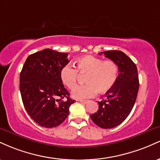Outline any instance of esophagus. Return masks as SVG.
Masks as SVG:
<instances>
[{
  "label": "esophagus",
  "instance_id": "34e87169",
  "mask_svg": "<svg viewBox=\"0 0 160 160\" xmlns=\"http://www.w3.org/2000/svg\"><path fill=\"white\" fill-rule=\"evenodd\" d=\"M80 102L82 104H86L88 102V101H86V100H80Z\"/></svg>",
  "mask_w": 160,
  "mask_h": 160
}]
</instances>
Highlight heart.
I'll return each instance as SVG.
<instances>
[{
	"label": "heart",
	"instance_id": "b5f03b06",
	"mask_svg": "<svg viewBox=\"0 0 160 160\" xmlns=\"http://www.w3.org/2000/svg\"><path fill=\"white\" fill-rule=\"evenodd\" d=\"M76 69L66 65L60 69L59 78L62 83L69 89L76 85L78 73L86 74V85L78 86L73 89L71 95L75 99L89 98L96 94L111 90L117 81L119 67L112 60L104 61L102 58L92 56H84L75 62Z\"/></svg>",
	"mask_w": 160,
	"mask_h": 160
}]
</instances>
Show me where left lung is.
<instances>
[{
	"label": "left lung",
	"mask_w": 160,
	"mask_h": 160,
	"mask_svg": "<svg viewBox=\"0 0 160 160\" xmlns=\"http://www.w3.org/2000/svg\"><path fill=\"white\" fill-rule=\"evenodd\" d=\"M102 53L117 64L118 79L106 92L107 99L98 102V111L90 117L99 127L111 128L122 123L132 110L139 89L138 74L135 64L122 51H105Z\"/></svg>",
	"instance_id": "obj_1"
}]
</instances>
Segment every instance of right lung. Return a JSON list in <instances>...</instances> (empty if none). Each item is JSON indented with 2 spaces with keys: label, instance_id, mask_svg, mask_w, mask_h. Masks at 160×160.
<instances>
[{
  "label": "right lung",
  "instance_id": "add662e5",
  "mask_svg": "<svg viewBox=\"0 0 160 160\" xmlns=\"http://www.w3.org/2000/svg\"><path fill=\"white\" fill-rule=\"evenodd\" d=\"M68 62L67 52L45 49L30 55L24 64L19 78L22 99L27 113L40 126H58L75 102L59 78L60 69Z\"/></svg>",
  "mask_w": 160,
  "mask_h": 160
}]
</instances>
